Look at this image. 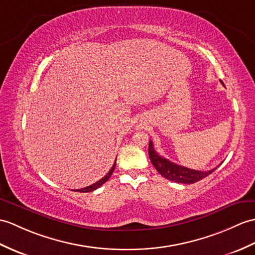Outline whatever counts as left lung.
Listing matches in <instances>:
<instances>
[{
  "mask_svg": "<svg viewBox=\"0 0 255 255\" xmlns=\"http://www.w3.org/2000/svg\"><path fill=\"white\" fill-rule=\"evenodd\" d=\"M221 82L223 84L222 80ZM149 156L153 166L155 167V169L164 177V178L179 183H194L197 181H200L201 179L205 178L206 176L212 174L213 171L218 167L217 166L216 168L211 169L209 171H201L183 167L181 165H177L173 162L168 161V159L165 157L158 155V153L154 150L152 141H150L149 143Z\"/></svg>",
  "mask_w": 255,
  "mask_h": 255,
  "instance_id": "1",
  "label": "left lung"
}]
</instances>
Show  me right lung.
<instances>
[{
    "label": "right lung",
    "instance_id": "obj_1",
    "mask_svg": "<svg viewBox=\"0 0 255 255\" xmlns=\"http://www.w3.org/2000/svg\"><path fill=\"white\" fill-rule=\"evenodd\" d=\"M115 166H116V161H115V163H114L113 166H112V168L110 169L109 173L106 174V175L103 177L102 179H100L99 181H97L96 183H93V185H91V186L86 187V188H82V189H78V190H76V191H78V192H91V191H93V190H96V189L100 188L101 186L103 185L104 182H106V181H108V180L110 179L111 175L113 174V171H114V169H115Z\"/></svg>",
    "mask_w": 255,
    "mask_h": 255
}]
</instances>
